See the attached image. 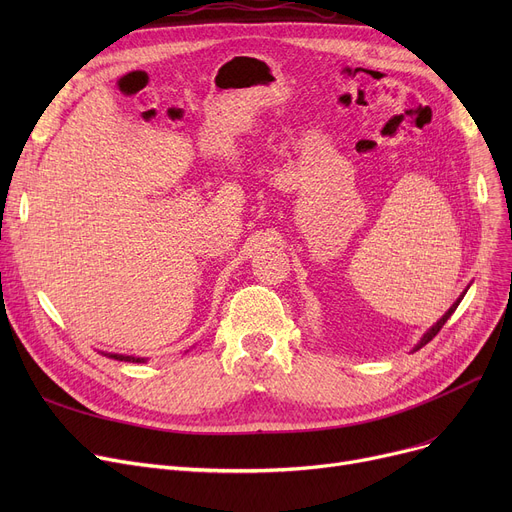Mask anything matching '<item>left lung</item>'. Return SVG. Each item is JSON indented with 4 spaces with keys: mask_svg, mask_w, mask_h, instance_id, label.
<instances>
[{
    "mask_svg": "<svg viewBox=\"0 0 512 512\" xmlns=\"http://www.w3.org/2000/svg\"><path fill=\"white\" fill-rule=\"evenodd\" d=\"M461 301H463V297H461V299H456V303H454V305H452V307H450V309H448V311L442 315V319L438 321V324H436L432 330H429V332H427V334L421 338V342L415 346V351H419V348H421V346H425L429 340H434V336H436V334H438V332L444 328V324H446V321L450 319V315L456 311V307H459V303H461Z\"/></svg>",
    "mask_w": 512,
    "mask_h": 512,
    "instance_id": "8db88e82",
    "label": "left lung"
}]
</instances>
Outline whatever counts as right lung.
I'll return each instance as SVG.
<instances>
[{
    "label": "right lung",
    "instance_id": "right-lung-1",
    "mask_svg": "<svg viewBox=\"0 0 512 512\" xmlns=\"http://www.w3.org/2000/svg\"><path fill=\"white\" fill-rule=\"evenodd\" d=\"M112 359H118V361H132V363H145V359L141 357H126V355H110Z\"/></svg>",
    "mask_w": 512,
    "mask_h": 512
}]
</instances>
